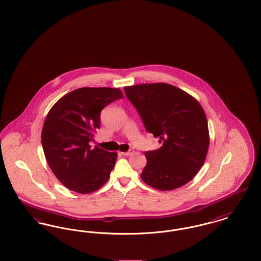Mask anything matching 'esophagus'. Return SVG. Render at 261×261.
<instances>
[{"label":"esophagus","mask_w":261,"mask_h":261,"mask_svg":"<svg viewBox=\"0 0 261 261\" xmlns=\"http://www.w3.org/2000/svg\"><path fill=\"white\" fill-rule=\"evenodd\" d=\"M123 155L125 156H128V155H131V154H133L134 153V150L133 149H129L128 151H125V152H121Z\"/></svg>","instance_id":"obj_1"}]
</instances>
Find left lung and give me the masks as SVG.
<instances>
[{"label": "left lung", "instance_id": "left-lung-1", "mask_svg": "<svg viewBox=\"0 0 261 261\" xmlns=\"http://www.w3.org/2000/svg\"><path fill=\"white\" fill-rule=\"evenodd\" d=\"M146 130L162 146L146 151L141 174L149 186L170 191L190 182L204 163L210 147L207 119L199 101L166 83L124 87Z\"/></svg>", "mask_w": 261, "mask_h": 261}]
</instances>
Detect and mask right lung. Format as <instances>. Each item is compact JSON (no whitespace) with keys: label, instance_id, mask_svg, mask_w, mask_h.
<instances>
[{"label":"right lung","instance_id":"1","mask_svg":"<svg viewBox=\"0 0 261 261\" xmlns=\"http://www.w3.org/2000/svg\"><path fill=\"white\" fill-rule=\"evenodd\" d=\"M122 98L117 88H80L50 109L42 129V146L53 173L69 190L89 194L108 182L117 152L91 149L89 143L99 128L101 110Z\"/></svg>","mask_w":261,"mask_h":261}]
</instances>
